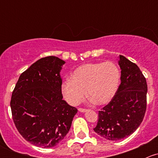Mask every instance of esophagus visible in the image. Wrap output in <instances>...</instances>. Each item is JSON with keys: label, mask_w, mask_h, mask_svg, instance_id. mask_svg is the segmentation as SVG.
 I'll return each instance as SVG.
<instances>
[{"label": "esophagus", "mask_w": 158, "mask_h": 158, "mask_svg": "<svg viewBox=\"0 0 158 158\" xmlns=\"http://www.w3.org/2000/svg\"><path fill=\"white\" fill-rule=\"evenodd\" d=\"M79 111H80V112H86V111H88V110H87L86 109H82V108H79Z\"/></svg>", "instance_id": "34e87169"}]
</instances>
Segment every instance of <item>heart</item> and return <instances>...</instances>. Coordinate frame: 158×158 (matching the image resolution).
I'll return each mask as SVG.
<instances>
[{
    "label": "heart",
    "mask_w": 158,
    "mask_h": 158,
    "mask_svg": "<svg viewBox=\"0 0 158 158\" xmlns=\"http://www.w3.org/2000/svg\"><path fill=\"white\" fill-rule=\"evenodd\" d=\"M120 70L113 62L89 63L76 68L70 79L61 85L66 101L72 106L80 103L87 95L94 104L102 106L111 101L120 82Z\"/></svg>",
    "instance_id": "heart-1"
}]
</instances>
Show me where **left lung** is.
Listing matches in <instances>:
<instances>
[{"mask_svg": "<svg viewBox=\"0 0 158 158\" xmlns=\"http://www.w3.org/2000/svg\"><path fill=\"white\" fill-rule=\"evenodd\" d=\"M121 84L114 98L98 111L95 133L109 141L130 136L140 126L147 108L148 85L139 67L119 55Z\"/></svg>", "mask_w": 158, "mask_h": 158, "instance_id": "left-lung-1", "label": "left lung"}]
</instances>
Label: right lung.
Wrapping results in <instances>:
<instances>
[{"label":"right lung","mask_w":158,"mask_h":158,"mask_svg":"<svg viewBox=\"0 0 158 158\" xmlns=\"http://www.w3.org/2000/svg\"><path fill=\"white\" fill-rule=\"evenodd\" d=\"M65 63L52 56L41 58L20 75L12 92L16 128L37 147L52 148L61 142L78 111L63 100L60 71Z\"/></svg>","instance_id":"obj_1"}]
</instances>
